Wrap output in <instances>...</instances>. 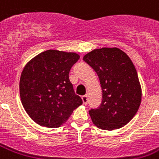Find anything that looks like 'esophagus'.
Here are the masks:
<instances>
[{"instance_id":"1","label":"esophagus","mask_w":159,"mask_h":159,"mask_svg":"<svg viewBox=\"0 0 159 159\" xmlns=\"http://www.w3.org/2000/svg\"><path fill=\"white\" fill-rule=\"evenodd\" d=\"M82 102H83V104L84 105L87 104V102H88V99H87V96H82Z\"/></svg>"}]
</instances>
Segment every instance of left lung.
Listing matches in <instances>:
<instances>
[{"label": "left lung", "instance_id": "left-lung-1", "mask_svg": "<svg viewBox=\"0 0 159 159\" xmlns=\"http://www.w3.org/2000/svg\"><path fill=\"white\" fill-rule=\"evenodd\" d=\"M83 60L94 69L102 90V102L89 114L95 125L105 130L120 129L137 113L142 91L134 65L118 48L91 51Z\"/></svg>", "mask_w": 159, "mask_h": 159}]
</instances>
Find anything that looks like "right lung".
<instances>
[{"mask_svg":"<svg viewBox=\"0 0 159 159\" xmlns=\"http://www.w3.org/2000/svg\"><path fill=\"white\" fill-rule=\"evenodd\" d=\"M79 58L76 53L49 49L25 66L20 95L24 108L36 124L59 127L82 104L69 80L70 70Z\"/></svg>","mask_w":159,"mask_h":159,"instance_id":"1","label":"right lung"}]
</instances>
